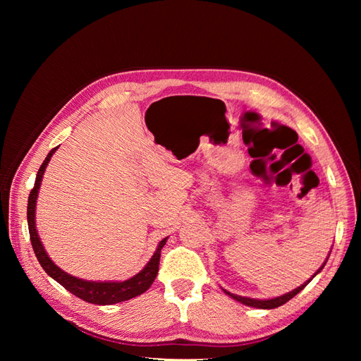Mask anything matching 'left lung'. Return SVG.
Returning a JSON list of instances; mask_svg holds the SVG:
<instances>
[{
    "instance_id": "1",
    "label": "left lung",
    "mask_w": 361,
    "mask_h": 361,
    "mask_svg": "<svg viewBox=\"0 0 361 361\" xmlns=\"http://www.w3.org/2000/svg\"><path fill=\"white\" fill-rule=\"evenodd\" d=\"M325 265V264H324ZM324 265L319 268V271L324 268ZM318 271V272H319ZM318 272H316V274H318ZM314 274V276H316ZM313 276V277H314ZM312 277V279H313ZM310 279V280H312ZM310 280L309 281H305L304 285H301L300 288H297V289H293L292 292H289V293H285V295H281V297H277V298H272V300H253V298H245V297H239V295H235V293H231V292H227V290H224L227 295H231L232 298H235L236 301H239V302H243V304H245V305H251V307H257V309H276V307H279V305H281V304H285V302H288L290 298H293L295 295H297L298 292H301L305 286L309 285L310 283Z\"/></svg>"
}]
</instances>
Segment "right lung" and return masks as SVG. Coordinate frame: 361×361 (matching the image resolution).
<instances>
[{
    "label": "right lung",
    "instance_id": "1",
    "mask_svg": "<svg viewBox=\"0 0 361 361\" xmlns=\"http://www.w3.org/2000/svg\"><path fill=\"white\" fill-rule=\"evenodd\" d=\"M57 150V147H54L45 161L42 162V166L37 171L36 182H35V188L30 191V197H28V206H27V220H28V232H30V239H31V245L32 250H35V255L39 260V264L42 268L47 271V274L51 276L54 280L59 281L60 285L68 289L71 293H73L75 297H78L87 302L92 304H101V305H108V304H116V302H122L126 300H130L137 297V295H141L146 292L152 283H154L157 274H158V268H159V257H161V248L166 245L167 238H164L159 243L155 255L152 256L149 260V264L145 267L143 271H140L137 276L133 279H129L126 281H87L72 277L66 272L61 271L59 267L54 265V262L48 257L45 253V248H43L37 231H36V223H35V207H36V199H37V192L39 187L42 182V176L45 173V169L48 166V162L52 157L54 152Z\"/></svg>",
    "mask_w": 361,
    "mask_h": 361
}]
</instances>
